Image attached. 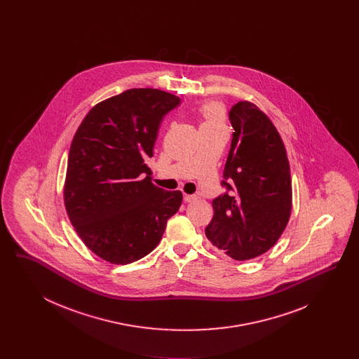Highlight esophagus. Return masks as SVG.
Masks as SVG:
<instances>
[{
  "label": "esophagus",
  "mask_w": 359,
  "mask_h": 359,
  "mask_svg": "<svg viewBox=\"0 0 359 359\" xmlns=\"http://www.w3.org/2000/svg\"><path fill=\"white\" fill-rule=\"evenodd\" d=\"M184 201L187 202V203H191V202H195L196 201V196L195 195H184Z\"/></svg>",
  "instance_id": "1"
}]
</instances>
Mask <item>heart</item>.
I'll use <instances>...</instances> for the list:
<instances>
[{
    "instance_id": "heart-1",
    "label": "heart",
    "mask_w": 359,
    "mask_h": 359,
    "mask_svg": "<svg viewBox=\"0 0 359 359\" xmlns=\"http://www.w3.org/2000/svg\"><path fill=\"white\" fill-rule=\"evenodd\" d=\"M198 114L201 117V129L221 126L224 121V109L222 103L207 101L198 106Z\"/></svg>"
}]
</instances>
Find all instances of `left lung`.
I'll return each instance as SVG.
<instances>
[{"mask_svg": "<svg viewBox=\"0 0 359 359\" xmlns=\"http://www.w3.org/2000/svg\"><path fill=\"white\" fill-rule=\"evenodd\" d=\"M234 128L223 176L229 194L212 201L205 236L237 261L266 253L284 233L292 211V180L285 145L273 122L253 102L230 110Z\"/></svg>", "mask_w": 359, "mask_h": 359, "instance_id": "1", "label": "left lung"}]
</instances>
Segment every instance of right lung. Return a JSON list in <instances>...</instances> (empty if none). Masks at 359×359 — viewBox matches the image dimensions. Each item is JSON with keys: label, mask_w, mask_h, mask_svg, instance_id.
Listing matches in <instances>:
<instances>
[{"label": "right lung", "mask_w": 359, "mask_h": 359, "mask_svg": "<svg viewBox=\"0 0 359 359\" xmlns=\"http://www.w3.org/2000/svg\"><path fill=\"white\" fill-rule=\"evenodd\" d=\"M179 103L163 90L130 88L97 103L72 138L66 211L86 246L110 264L149 255L182 205V192L154 186L147 165L160 122Z\"/></svg>", "instance_id": "right-lung-1"}]
</instances>
